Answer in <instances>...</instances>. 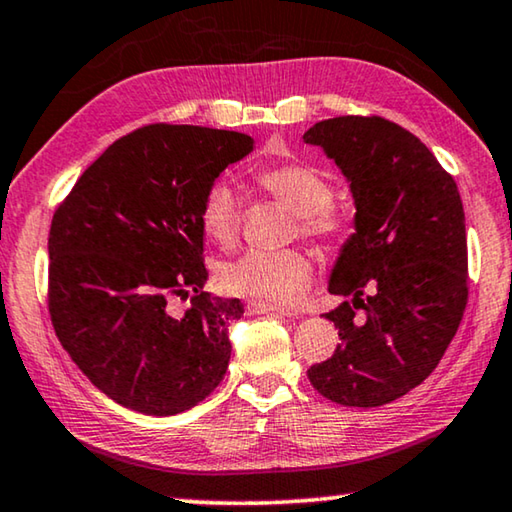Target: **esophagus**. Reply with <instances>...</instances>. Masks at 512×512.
<instances>
[{"label": "esophagus", "instance_id": "1", "mask_svg": "<svg viewBox=\"0 0 512 512\" xmlns=\"http://www.w3.org/2000/svg\"><path fill=\"white\" fill-rule=\"evenodd\" d=\"M248 312L250 314H280V316H291L289 310H282V307H273V305H266V303H248Z\"/></svg>", "mask_w": 512, "mask_h": 512}]
</instances>
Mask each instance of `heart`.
<instances>
[{
	"mask_svg": "<svg viewBox=\"0 0 512 512\" xmlns=\"http://www.w3.org/2000/svg\"><path fill=\"white\" fill-rule=\"evenodd\" d=\"M257 180L273 198L296 212V232L305 239L332 246L346 237V218L332 205V182L319 168L280 164L259 170ZM200 227L209 241L223 248H230L237 241L241 227L239 202L225 182H216L207 189L200 205ZM312 271V259L305 250H250L223 266L221 282L230 294L285 307L303 298L310 287Z\"/></svg>",
	"mask_w": 512,
	"mask_h": 512,
	"instance_id": "heart-1",
	"label": "heart"
}]
</instances>
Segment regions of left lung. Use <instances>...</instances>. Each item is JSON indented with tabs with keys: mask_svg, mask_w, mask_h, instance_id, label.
<instances>
[{
	"mask_svg": "<svg viewBox=\"0 0 512 512\" xmlns=\"http://www.w3.org/2000/svg\"><path fill=\"white\" fill-rule=\"evenodd\" d=\"M303 139L335 159L358 209L328 287L346 296L326 314L342 344L307 378L339 405L378 408L431 376L465 314L462 200L435 154L387 118H328Z\"/></svg>",
	"mask_w": 512,
	"mask_h": 512,
	"instance_id": "left-lung-1",
	"label": "left lung"
}]
</instances>
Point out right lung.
Instances as JSON below:
<instances>
[{
    "label": "right lung",
    "mask_w": 512,
    "mask_h": 512,
    "mask_svg": "<svg viewBox=\"0 0 512 512\" xmlns=\"http://www.w3.org/2000/svg\"><path fill=\"white\" fill-rule=\"evenodd\" d=\"M253 139L145 125L113 141L56 207L47 307L61 346L120 405L168 417L198 405L230 362L239 298L205 291L200 205ZM190 298L184 317L173 299Z\"/></svg>",
    "instance_id": "obj_1"
}]
</instances>
